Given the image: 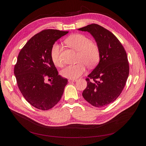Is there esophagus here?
<instances>
[{
  "mask_svg": "<svg viewBox=\"0 0 146 146\" xmlns=\"http://www.w3.org/2000/svg\"><path fill=\"white\" fill-rule=\"evenodd\" d=\"M77 81V79H69L68 80V82L69 83L70 82H76Z\"/></svg>",
  "mask_w": 146,
  "mask_h": 146,
  "instance_id": "esophagus-1",
  "label": "esophagus"
}]
</instances>
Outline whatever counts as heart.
<instances>
[{"instance_id":"b5f03b06","label":"heart","mask_w":146,"mask_h":146,"mask_svg":"<svg viewBox=\"0 0 146 146\" xmlns=\"http://www.w3.org/2000/svg\"><path fill=\"white\" fill-rule=\"evenodd\" d=\"M64 42L68 47L78 52L77 64L69 65L61 71V75L65 78L75 79L80 77L86 70V65L93 68L98 64L100 58L99 46L86 35L81 33L70 35L66 38ZM61 48L57 43L53 44L50 48V55L53 64L57 67H62L61 59Z\"/></svg>"}]
</instances>
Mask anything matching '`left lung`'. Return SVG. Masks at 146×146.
<instances>
[{
  "label": "left lung",
  "instance_id": "1",
  "mask_svg": "<svg viewBox=\"0 0 146 146\" xmlns=\"http://www.w3.org/2000/svg\"><path fill=\"white\" fill-rule=\"evenodd\" d=\"M78 30L93 36L100 52L99 63L86 78L87 86L82 96L92 105L102 107L113 103L125 86L129 74L126 52L115 35L98 24Z\"/></svg>",
  "mask_w": 146,
  "mask_h": 146
}]
</instances>
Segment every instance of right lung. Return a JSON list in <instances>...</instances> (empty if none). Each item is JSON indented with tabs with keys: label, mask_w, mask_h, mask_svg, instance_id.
Returning <instances> with one entry per match:
<instances>
[{
	"label": "right lung",
	"mask_w": 146,
	"mask_h": 146,
	"mask_svg": "<svg viewBox=\"0 0 146 146\" xmlns=\"http://www.w3.org/2000/svg\"><path fill=\"white\" fill-rule=\"evenodd\" d=\"M69 32L46 29L35 35L22 48L14 73L19 89L28 102L41 110L53 108L60 100L68 79L58 75L50 58L53 44ZM51 80L50 84L45 79Z\"/></svg>",
	"instance_id": "add662e5"
}]
</instances>
